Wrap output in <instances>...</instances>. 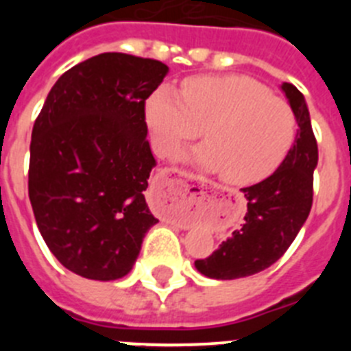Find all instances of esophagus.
<instances>
[{
	"mask_svg": "<svg viewBox=\"0 0 351 351\" xmlns=\"http://www.w3.org/2000/svg\"><path fill=\"white\" fill-rule=\"evenodd\" d=\"M193 181V173L186 172L181 169H165L161 170L160 178L156 181V188L161 195L169 200H173L178 197H186L190 193V184ZM167 218H172V210L165 209Z\"/></svg>",
	"mask_w": 351,
	"mask_h": 351,
	"instance_id": "1",
	"label": "esophagus"
}]
</instances>
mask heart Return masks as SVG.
Instances as JSON below:
<instances>
[{"mask_svg":"<svg viewBox=\"0 0 351 351\" xmlns=\"http://www.w3.org/2000/svg\"><path fill=\"white\" fill-rule=\"evenodd\" d=\"M145 121L161 156H172L204 128L207 142L190 158L237 186L269 178L297 133L290 104L244 75L190 77L181 93L161 86L147 98Z\"/></svg>","mask_w":351,"mask_h":351,"instance_id":"1","label":"heart"}]
</instances>
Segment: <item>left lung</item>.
<instances>
[{
	"mask_svg": "<svg viewBox=\"0 0 351 351\" xmlns=\"http://www.w3.org/2000/svg\"><path fill=\"white\" fill-rule=\"evenodd\" d=\"M281 89L299 125L295 142L272 176L243 188L247 200L244 225L213 255L195 262L198 272L207 278L237 280L265 271L285 255L309 216L318 145L302 93L288 82Z\"/></svg>",
	"mask_w": 351,
	"mask_h": 351,
	"instance_id": "1",
	"label": "left lung"
}]
</instances>
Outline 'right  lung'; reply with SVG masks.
<instances>
[{
    "label": "right lung",
    "mask_w": 351,
    "mask_h": 351,
    "mask_svg": "<svg viewBox=\"0 0 351 351\" xmlns=\"http://www.w3.org/2000/svg\"><path fill=\"white\" fill-rule=\"evenodd\" d=\"M167 71L161 61L104 52L64 71L36 117L31 207L52 255L82 278L128 274L158 223L144 197L156 165L145 100Z\"/></svg>",
    "instance_id": "obj_1"
}]
</instances>
